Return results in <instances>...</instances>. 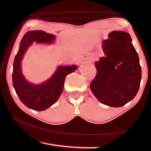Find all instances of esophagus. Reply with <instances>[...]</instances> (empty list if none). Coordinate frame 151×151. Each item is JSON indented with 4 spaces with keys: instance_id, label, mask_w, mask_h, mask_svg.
<instances>
[{
    "instance_id": "1",
    "label": "esophagus",
    "mask_w": 151,
    "mask_h": 151,
    "mask_svg": "<svg viewBox=\"0 0 151 151\" xmlns=\"http://www.w3.org/2000/svg\"><path fill=\"white\" fill-rule=\"evenodd\" d=\"M83 59L84 60H86V61H87V62H89V63H91V62L93 61V60H94L93 57L92 55H91V54H88V55H84V57Z\"/></svg>"
}]
</instances>
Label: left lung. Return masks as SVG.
<instances>
[{
	"label": "left lung",
	"mask_w": 151,
	"mask_h": 151,
	"mask_svg": "<svg viewBox=\"0 0 151 151\" xmlns=\"http://www.w3.org/2000/svg\"><path fill=\"white\" fill-rule=\"evenodd\" d=\"M103 41L104 57L95 63L97 74L90 84L101 103L122 106L133 100L139 88L142 69L129 34L113 31Z\"/></svg>",
	"instance_id": "left-lung-1"
}]
</instances>
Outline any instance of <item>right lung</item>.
<instances>
[{
	"label": "right lung",
	"instance_id": "add662e5",
	"mask_svg": "<svg viewBox=\"0 0 151 151\" xmlns=\"http://www.w3.org/2000/svg\"><path fill=\"white\" fill-rule=\"evenodd\" d=\"M55 36L43 31L27 32L20 42L19 50L13 65L12 82L18 98L28 108L44 111L56 102L63 91L64 82L68 74L75 71L76 65L59 66L54 74L41 84L29 83L22 73L21 60L27 49L33 42L52 43Z\"/></svg>",
	"mask_w": 151,
	"mask_h": 151
}]
</instances>
